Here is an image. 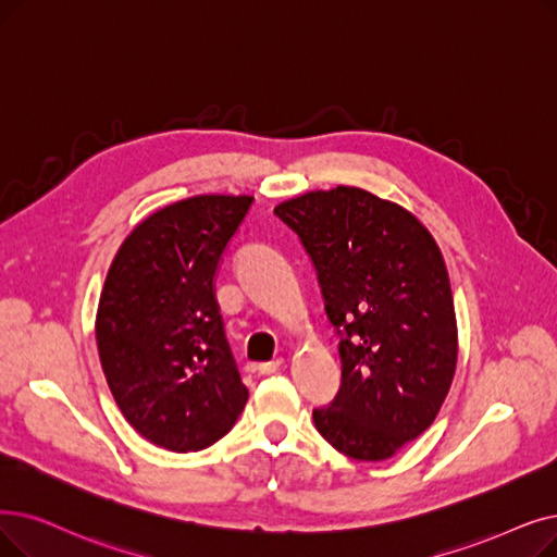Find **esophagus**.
<instances>
[{"label": "esophagus", "mask_w": 557, "mask_h": 557, "mask_svg": "<svg viewBox=\"0 0 557 557\" xmlns=\"http://www.w3.org/2000/svg\"><path fill=\"white\" fill-rule=\"evenodd\" d=\"M280 367H282L280 359H275V361H261V364L257 367V373L259 375H273V373L280 371Z\"/></svg>", "instance_id": "obj_1"}]
</instances>
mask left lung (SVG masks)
Returning a JSON list of instances; mask_svg holds the SVG:
<instances>
[{"label":"left lung","instance_id":"left-lung-1","mask_svg":"<svg viewBox=\"0 0 557 557\" xmlns=\"http://www.w3.org/2000/svg\"><path fill=\"white\" fill-rule=\"evenodd\" d=\"M275 213L317 265L342 342V386L313 423L361 462L417 440L450 392L457 321L437 240L405 207L357 186L309 190Z\"/></svg>","mask_w":557,"mask_h":557}]
</instances>
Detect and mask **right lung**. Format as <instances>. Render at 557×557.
<instances>
[{
	"mask_svg": "<svg viewBox=\"0 0 557 557\" xmlns=\"http://www.w3.org/2000/svg\"><path fill=\"white\" fill-rule=\"evenodd\" d=\"M252 196H193L140 221L107 273L95 338L127 423L154 446L202 450L248 403L215 275Z\"/></svg>",
	"mask_w": 557,
	"mask_h": 557,
	"instance_id": "add662e5",
	"label": "right lung"
}]
</instances>
